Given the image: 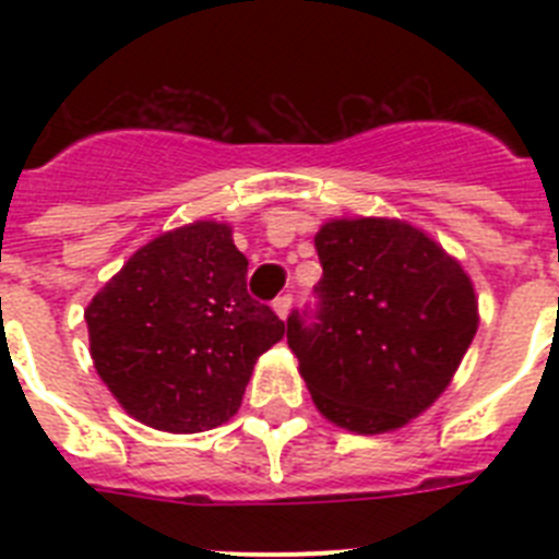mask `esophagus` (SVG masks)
<instances>
[{
	"instance_id": "1",
	"label": "esophagus",
	"mask_w": 559,
	"mask_h": 559,
	"mask_svg": "<svg viewBox=\"0 0 559 559\" xmlns=\"http://www.w3.org/2000/svg\"><path fill=\"white\" fill-rule=\"evenodd\" d=\"M290 308H294V296H290V294L276 296V299H274V310H276V316H280V319H288Z\"/></svg>"
}]
</instances>
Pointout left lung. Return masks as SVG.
<instances>
[{
	"label": "left lung",
	"mask_w": 559,
	"mask_h": 559,
	"mask_svg": "<svg viewBox=\"0 0 559 559\" xmlns=\"http://www.w3.org/2000/svg\"><path fill=\"white\" fill-rule=\"evenodd\" d=\"M316 251V305L288 316L316 408L358 433L406 426L445 392L476 335L471 280L400 221H330Z\"/></svg>",
	"instance_id": "8db88e82"
}]
</instances>
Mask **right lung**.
Instances as JSON below:
<instances>
[{
	"mask_svg": "<svg viewBox=\"0 0 559 559\" xmlns=\"http://www.w3.org/2000/svg\"><path fill=\"white\" fill-rule=\"evenodd\" d=\"M246 260L215 221L142 246L86 308L95 369L131 417L195 433L240 408L285 322L246 290Z\"/></svg>",
	"mask_w": 559,
	"mask_h": 559,
	"instance_id": "1",
	"label": "right lung"
}]
</instances>
